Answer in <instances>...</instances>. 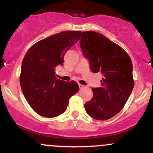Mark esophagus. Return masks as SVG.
<instances>
[{"label":"esophagus","mask_w":153,"mask_h":153,"mask_svg":"<svg viewBox=\"0 0 153 153\" xmlns=\"http://www.w3.org/2000/svg\"><path fill=\"white\" fill-rule=\"evenodd\" d=\"M78 86H79V88H80V90H81V89H83L84 88H85V85H81V84H80V83L78 84Z\"/></svg>","instance_id":"esophagus-1"}]
</instances>
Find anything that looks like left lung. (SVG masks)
Wrapping results in <instances>:
<instances>
[{
	"instance_id": "1",
	"label": "left lung",
	"mask_w": 153,
	"mask_h": 153,
	"mask_svg": "<svg viewBox=\"0 0 153 153\" xmlns=\"http://www.w3.org/2000/svg\"><path fill=\"white\" fill-rule=\"evenodd\" d=\"M80 45L91 71L103 76L101 87L92 88L85 111L95 119L107 120L122 109L134 88L131 60L122 47L95 31L82 32Z\"/></svg>"
}]
</instances>
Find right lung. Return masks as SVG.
Listing matches in <instances>:
<instances>
[{
  "label": "right lung",
  "instance_id": "1",
  "mask_svg": "<svg viewBox=\"0 0 153 153\" xmlns=\"http://www.w3.org/2000/svg\"><path fill=\"white\" fill-rule=\"evenodd\" d=\"M80 31H62L34 44L22 61L21 88L34 111L45 117H55L67 109L68 101L79 90L75 81L57 79L55 68L62 65L65 54L78 42Z\"/></svg>",
  "mask_w": 153,
  "mask_h": 153
}]
</instances>
